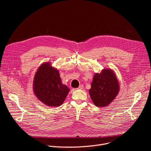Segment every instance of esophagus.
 Segmentation results:
<instances>
[{
  "label": "esophagus",
  "instance_id": "1",
  "mask_svg": "<svg viewBox=\"0 0 151 151\" xmlns=\"http://www.w3.org/2000/svg\"><path fill=\"white\" fill-rule=\"evenodd\" d=\"M83 88V86L82 85H81L79 87H78V89H79V90H82Z\"/></svg>",
  "mask_w": 151,
  "mask_h": 151
}]
</instances>
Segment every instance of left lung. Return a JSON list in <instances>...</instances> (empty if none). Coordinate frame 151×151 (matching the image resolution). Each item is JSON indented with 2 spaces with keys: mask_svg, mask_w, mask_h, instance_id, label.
<instances>
[{
  "mask_svg": "<svg viewBox=\"0 0 151 151\" xmlns=\"http://www.w3.org/2000/svg\"><path fill=\"white\" fill-rule=\"evenodd\" d=\"M89 94L97 107H106L116 98L119 91V83L114 70L104 69L96 73L91 84Z\"/></svg>",
  "mask_w": 151,
  "mask_h": 151,
  "instance_id": "8db88e82",
  "label": "left lung"
}]
</instances>
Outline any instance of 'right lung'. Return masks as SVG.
<instances>
[{"instance_id":"right-lung-1","label":"right lung","mask_w":151,"mask_h":151,"mask_svg":"<svg viewBox=\"0 0 151 151\" xmlns=\"http://www.w3.org/2000/svg\"><path fill=\"white\" fill-rule=\"evenodd\" d=\"M33 90L38 100L51 107L61 106L70 91L62 83L58 70L50 62L42 63L38 68L33 78Z\"/></svg>"}]
</instances>
